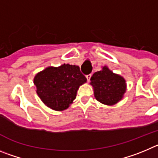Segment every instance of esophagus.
<instances>
[{"instance_id":"34e87169","label":"esophagus","mask_w":158,"mask_h":158,"mask_svg":"<svg viewBox=\"0 0 158 158\" xmlns=\"http://www.w3.org/2000/svg\"><path fill=\"white\" fill-rule=\"evenodd\" d=\"M86 79H87L88 82H89V80H90V78H91V74H89V75H86Z\"/></svg>"}]
</instances>
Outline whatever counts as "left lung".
Listing matches in <instances>:
<instances>
[{"label":"left lung","mask_w":158,"mask_h":158,"mask_svg":"<svg viewBox=\"0 0 158 158\" xmlns=\"http://www.w3.org/2000/svg\"><path fill=\"white\" fill-rule=\"evenodd\" d=\"M90 84L94 88V96L101 103L112 106L121 100L126 91L125 80L111 72L107 67L94 73Z\"/></svg>","instance_id":"1"}]
</instances>
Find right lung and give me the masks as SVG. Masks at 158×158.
<instances>
[{"label":"right lung","mask_w":158,"mask_h":158,"mask_svg":"<svg viewBox=\"0 0 158 158\" xmlns=\"http://www.w3.org/2000/svg\"><path fill=\"white\" fill-rule=\"evenodd\" d=\"M86 82L79 66L63 64L49 67L35 76L37 94L45 106L53 110L68 109L76 98L79 86Z\"/></svg>","instance_id":"add662e5"}]
</instances>
